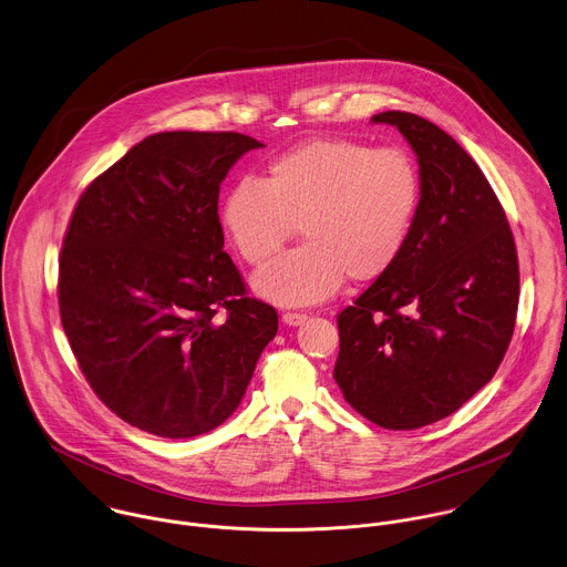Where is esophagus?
<instances>
[{
    "label": "esophagus",
    "instance_id": "1",
    "mask_svg": "<svg viewBox=\"0 0 567 567\" xmlns=\"http://www.w3.org/2000/svg\"><path fill=\"white\" fill-rule=\"evenodd\" d=\"M307 313H296V311H287V313H282V322L285 324H289V327H300V324H305L307 322Z\"/></svg>",
    "mask_w": 567,
    "mask_h": 567
}]
</instances>
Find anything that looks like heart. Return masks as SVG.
Wrapping results in <instances>:
<instances>
[{
  "instance_id": "heart-1",
  "label": "heart",
  "mask_w": 567,
  "mask_h": 567,
  "mask_svg": "<svg viewBox=\"0 0 567 567\" xmlns=\"http://www.w3.org/2000/svg\"><path fill=\"white\" fill-rule=\"evenodd\" d=\"M421 197V171L405 148L320 137L274 157L265 182H236L221 224L251 267L269 262L300 227L305 245L258 271L254 291L307 307L331 298L346 276L381 278L408 247Z\"/></svg>"
}]
</instances>
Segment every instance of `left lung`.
<instances>
[{
    "mask_svg": "<svg viewBox=\"0 0 567 567\" xmlns=\"http://www.w3.org/2000/svg\"><path fill=\"white\" fill-rule=\"evenodd\" d=\"M421 166L423 197L401 258L338 316L333 377L385 430H419L462 408L513 338L519 262L506 213L471 155L434 122L383 112Z\"/></svg>",
    "mask_w": 567,
    "mask_h": 567,
    "instance_id": "left-lung-1",
    "label": "left lung"
}]
</instances>
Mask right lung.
<instances>
[{
    "label": "right lung",
    "mask_w": 567,
    "mask_h": 567,
    "mask_svg": "<svg viewBox=\"0 0 567 567\" xmlns=\"http://www.w3.org/2000/svg\"><path fill=\"white\" fill-rule=\"evenodd\" d=\"M262 144L234 131L144 137L81 195L59 258V311L99 399L128 425L190 439L238 408L274 307L224 251L219 188Z\"/></svg>",
    "instance_id": "add662e5"
}]
</instances>
